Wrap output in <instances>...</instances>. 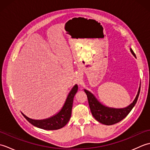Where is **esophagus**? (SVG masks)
<instances>
[{"instance_id":"34e87169","label":"esophagus","mask_w":150,"mask_h":150,"mask_svg":"<svg viewBox=\"0 0 150 150\" xmlns=\"http://www.w3.org/2000/svg\"><path fill=\"white\" fill-rule=\"evenodd\" d=\"M79 84H81V82H79Z\"/></svg>"}]
</instances>
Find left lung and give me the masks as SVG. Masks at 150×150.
<instances>
[{
  "label": "left lung",
  "instance_id": "obj_1",
  "mask_svg": "<svg viewBox=\"0 0 150 150\" xmlns=\"http://www.w3.org/2000/svg\"><path fill=\"white\" fill-rule=\"evenodd\" d=\"M130 50L133 55L136 57L132 49H130ZM140 90H141V86L139 87L137 95L133 103L128 107L121 108V109L105 107L96 99L94 95L90 91L86 90H84V91L87 95L89 106H90L91 113L95 119L103 124L112 125V124H116L122 120L132 111L137 101Z\"/></svg>",
  "mask_w": 150,
  "mask_h": 150
}]
</instances>
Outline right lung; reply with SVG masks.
<instances>
[{
	"mask_svg": "<svg viewBox=\"0 0 150 150\" xmlns=\"http://www.w3.org/2000/svg\"><path fill=\"white\" fill-rule=\"evenodd\" d=\"M77 90L78 86L76 84L69 92L62 110L55 116L49 118V119L44 120H33L27 117L23 113L22 114L26 118L28 122L39 128L47 130H55L62 128L66 125L71 117L73 98H74Z\"/></svg>",
	"mask_w": 150,
	"mask_h": 150,
	"instance_id": "obj_1",
	"label": "right lung"
}]
</instances>
